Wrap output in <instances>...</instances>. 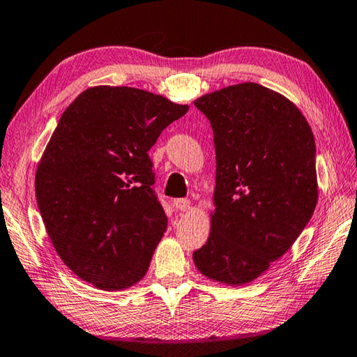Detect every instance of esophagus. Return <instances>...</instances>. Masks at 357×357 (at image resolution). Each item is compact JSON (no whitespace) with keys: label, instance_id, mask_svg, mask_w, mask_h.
I'll return each instance as SVG.
<instances>
[{"label":"esophagus","instance_id":"esophagus-1","mask_svg":"<svg viewBox=\"0 0 357 357\" xmlns=\"http://www.w3.org/2000/svg\"><path fill=\"white\" fill-rule=\"evenodd\" d=\"M174 208L178 211H183V213H187V211H190L192 204L189 200H185V198H178V200H174Z\"/></svg>","mask_w":357,"mask_h":357}]
</instances>
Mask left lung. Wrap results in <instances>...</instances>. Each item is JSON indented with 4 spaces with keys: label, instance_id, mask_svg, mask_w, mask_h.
<instances>
[{
    "label": "left lung",
    "instance_id": "8db88e82",
    "mask_svg": "<svg viewBox=\"0 0 357 357\" xmlns=\"http://www.w3.org/2000/svg\"><path fill=\"white\" fill-rule=\"evenodd\" d=\"M193 104L211 121L215 146V208L193 263L211 280L247 285L285 255L315 211V138L291 100L258 83Z\"/></svg>",
    "mask_w": 357,
    "mask_h": 357
}]
</instances>
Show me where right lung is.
Masks as SVG:
<instances>
[{
    "mask_svg": "<svg viewBox=\"0 0 357 357\" xmlns=\"http://www.w3.org/2000/svg\"><path fill=\"white\" fill-rule=\"evenodd\" d=\"M189 105L129 86L88 88L66 108L36 170V200L63 263L96 288L140 282L167 229L148 151Z\"/></svg>",
    "mask_w": 357,
    "mask_h": 357,
    "instance_id": "obj_1",
    "label": "right lung"
}]
</instances>
